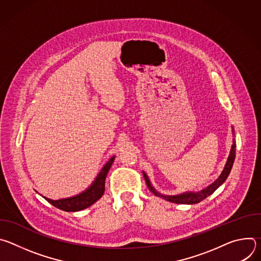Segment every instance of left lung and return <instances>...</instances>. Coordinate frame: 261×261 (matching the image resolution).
I'll return each mask as SVG.
<instances>
[{
    "instance_id": "left-lung-1",
    "label": "left lung",
    "mask_w": 261,
    "mask_h": 261,
    "mask_svg": "<svg viewBox=\"0 0 261 261\" xmlns=\"http://www.w3.org/2000/svg\"><path fill=\"white\" fill-rule=\"evenodd\" d=\"M234 158H236V143L232 144V147H231V151H230V155L228 157V160H227V163L224 167V170L222 171L221 175L216 179V181H214L211 186H208L207 188H205L204 190L200 191V192H196V193H184V194H179V195H175V196H165V195H162V194H159L153 187L152 185L150 182V180H148L147 176L145 175V173H143V176H144V179H145V182H146V186L147 188L150 189L151 192H153L156 196H159V197H162L170 202H173V203H184V204H194V203H198L200 202L201 200H203L204 198H206L208 195H211L212 193H214L217 188H219L220 186L225 181V179L227 178L231 168H232V165H233V161H234Z\"/></svg>"
}]
</instances>
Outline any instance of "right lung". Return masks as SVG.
<instances>
[{"instance_id": "1", "label": "right lung", "mask_w": 261, "mask_h": 261, "mask_svg": "<svg viewBox=\"0 0 261 261\" xmlns=\"http://www.w3.org/2000/svg\"><path fill=\"white\" fill-rule=\"evenodd\" d=\"M115 160V157L111 158L105 166L102 168L101 172L97 176L96 180L93 182L91 187L86 190L85 192L81 193L77 196L66 198V199H60V200H51L46 197H44L49 203H51L54 206L65 211V212H79L82 210H85L89 206H91L93 203H95L98 199H100L104 193L105 190V178L106 175L113 165Z\"/></svg>"}]
</instances>
